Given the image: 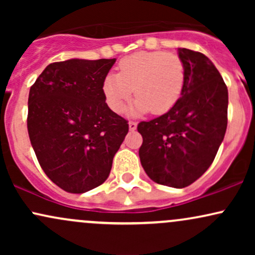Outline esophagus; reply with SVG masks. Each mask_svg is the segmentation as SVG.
Segmentation results:
<instances>
[{"label": "esophagus", "mask_w": 255, "mask_h": 255, "mask_svg": "<svg viewBox=\"0 0 255 255\" xmlns=\"http://www.w3.org/2000/svg\"><path fill=\"white\" fill-rule=\"evenodd\" d=\"M128 126H129V130H135L136 129V122H133V121H130L129 124H128Z\"/></svg>", "instance_id": "obj_1"}]
</instances>
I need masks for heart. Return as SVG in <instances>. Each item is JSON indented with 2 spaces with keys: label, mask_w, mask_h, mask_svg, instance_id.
<instances>
[{
  "label": "heart",
  "mask_w": 255,
  "mask_h": 255,
  "mask_svg": "<svg viewBox=\"0 0 255 255\" xmlns=\"http://www.w3.org/2000/svg\"><path fill=\"white\" fill-rule=\"evenodd\" d=\"M184 86V66L177 55L164 51H141L119 63V74H108L103 93L111 110L121 113L134 96L131 115L151 111L162 115L177 103Z\"/></svg>",
  "instance_id": "b5f03b06"
}]
</instances>
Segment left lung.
I'll list each match as a JSON object with an SVG mask.
<instances>
[{
    "label": "left lung",
    "mask_w": 255,
    "mask_h": 255,
    "mask_svg": "<svg viewBox=\"0 0 255 255\" xmlns=\"http://www.w3.org/2000/svg\"><path fill=\"white\" fill-rule=\"evenodd\" d=\"M184 86L164 115L140 122L139 157L147 176L174 188L192 184L212 164L228 125V89L209 57L178 49Z\"/></svg>",
    "instance_id": "1"
}]
</instances>
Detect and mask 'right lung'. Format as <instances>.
<instances>
[{
  "label": "right lung",
  "instance_id": "1",
  "mask_svg": "<svg viewBox=\"0 0 255 255\" xmlns=\"http://www.w3.org/2000/svg\"><path fill=\"white\" fill-rule=\"evenodd\" d=\"M116 58L50 63L31 86L27 129L38 162L69 193L89 192L109 176L128 122L105 103L103 81Z\"/></svg>",
  "mask_w": 255,
  "mask_h": 255
}]
</instances>
